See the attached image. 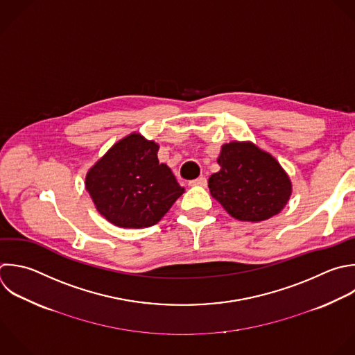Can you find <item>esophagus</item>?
<instances>
[{
    "mask_svg": "<svg viewBox=\"0 0 355 355\" xmlns=\"http://www.w3.org/2000/svg\"><path fill=\"white\" fill-rule=\"evenodd\" d=\"M189 184L190 186H207V178L205 176H200V178H197L194 180H190Z\"/></svg>",
    "mask_w": 355,
    "mask_h": 355,
    "instance_id": "1",
    "label": "esophagus"
}]
</instances>
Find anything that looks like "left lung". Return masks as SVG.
Listing matches in <instances>:
<instances>
[{
	"label": "left lung",
	"instance_id": "left-lung-1",
	"mask_svg": "<svg viewBox=\"0 0 355 355\" xmlns=\"http://www.w3.org/2000/svg\"><path fill=\"white\" fill-rule=\"evenodd\" d=\"M220 171L211 175V196L239 220L259 222L279 214L291 194V182L280 164L250 141L222 146Z\"/></svg>",
	"mask_w": 355,
	"mask_h": 355
}]
</instances>
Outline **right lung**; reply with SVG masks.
Returning a JSON list of instances; mask_svg holds the SVG:
<instances>
[{
    "label": "right lung",
    "mask_w": 355,
    "mask_h": 355,
    "mask_svg": "<svg viewBox=\"0 0 355 355\" xmlns=\"http://www.w3.org/2000/svg\"><path fill=\"white\" fill-rule=\"evenodd\" d=\"M158 148L132 133L90 168L86 190L108 222L128 229L153 226L184 193L171 168L158 161Z\"/></svg>",
    "instance_id": "1"
}]
</instances>
